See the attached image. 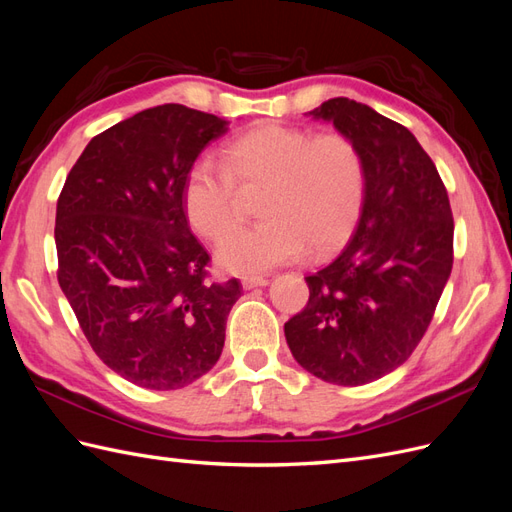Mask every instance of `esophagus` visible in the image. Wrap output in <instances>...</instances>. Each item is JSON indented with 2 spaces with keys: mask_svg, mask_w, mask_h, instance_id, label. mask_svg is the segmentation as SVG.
<instances>
[{
  "mask_svg": "<svg viewBox=\"0 0 512 512\" xmlns=\"http://www.w3.org/2000/svg\"><path fill=\"white\" fill-rule=\"evenodd\" d=\"M267 284H269L267 277H243V280H241L243 290H252V288H260V286H267Z\"/></svg>",
  "mask_w": 512,
  "mask_h": 512,
  "instance_id": "1",
  "label": "esophagus"
}]
</instances>
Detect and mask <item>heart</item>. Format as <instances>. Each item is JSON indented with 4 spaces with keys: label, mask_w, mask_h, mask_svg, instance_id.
Here are the masks:
<instances>
[{
    "label": "heart",
    "mask_w": 512,
    "mask_h": 512,
    "mask_svg": "<svg viewBox=\"0 0 512 512\" xmlns=\"http://www.w3.org/2000/svg\"><path fill=\"white\" fill-rule=\"evenodd\" d=\"M222 163L198 160L183 181V209L200 237L218 241L241 224L239 192L262 188V224L226 237L215 260L237 275L267 273L305 252L318 258L342 245L359 220L365 164L342 132L265 121L222 147Z\"/></svg>",
    "instance_id": "obj_1"
}]
</instances>
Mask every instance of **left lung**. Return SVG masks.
<instances>
[{
	"instance_id": "8db88e82",
	"label": "left lung",
	"mask_w": 512,
	"mask_h": 512,
	"mask_svg": "<svg viewBox=\"0 0 512 512\" xmlns=\"http://www.w3.org/2000/svg\"><path fill=\"white\" fill-rule=\"evenodd\" d=\"M309 115L359 147L365 196L350 243L305 277L309 301L284 333L309 374L359 386L406 363L423 339L453 269V213L436 164L401 123L348 98Z\"/></svg>"
}]
</instances>
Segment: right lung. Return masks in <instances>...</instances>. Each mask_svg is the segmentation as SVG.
<instances>
[{"label":"right lung","instance_id":"add662e5","mask_svg":"<svg viewBox=\"0 0 512 512\" xmlns=\"http://www.w3.org/2000/svg\"><path fill=\"white\" fill-rule=\"evenodd\" d=\"M228 121L162 104L94 136L57 200V280L100 361L173 391L218 363L241 284L207 280L183 181Z\"/></svg>","mask_w":512,"mask_h":512}]
</instances>
